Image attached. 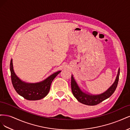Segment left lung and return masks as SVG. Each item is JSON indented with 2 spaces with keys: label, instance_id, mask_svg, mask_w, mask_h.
<instances>
[{
  "label": "left lung",
  "instance_id": "1",
  "mask_svg": "<svg viewBox=\"0 0 130 130\" xmlns=\"http://www.w3.org/2000/svg\"><path fill=\"white\" fill-rule=\"evenodd\" d=\"M119 71L120 69H119L116 81L112 85L111 87H110L107 91H106L104 93L96 95H89V94H87L82 92L80 88L78 87L75 80H74L73 76L72 75L71 87L72 91L74 96L80 103L85 105L94 106L99 104V103H101L102 101H103L104 100L111 96L113 93L115 92L117 87L118 83L120 73Z\"/></svg>",
  "mask_w": 130,
  "mask_h": 130
}]
</instances>
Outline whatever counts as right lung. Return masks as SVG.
I'll use <instances>...</instances> for the list:
<instances>
[{"instance_id": "obj_1", "label": "right lung", "mask_w": 130, "mask_h": 130, "mask_svg": "<svg viewBox=\"0 0 130 130\" xmlns=\"http://www.w3.org/2000/svg\"><path fill=\"white\" fill-rule=\"evenodd\" d=\"M10 69L11 81L17 93L28 100H37L44 98L48 94L53 80L61 71L57 72L42 82L28 84L22 81L15 74L13 69L12 60H11Z\"/></svg>"}]
</instances>
